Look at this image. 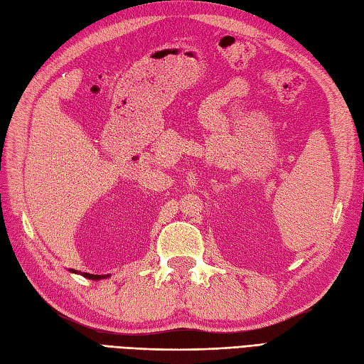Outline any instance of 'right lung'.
Segmentation results:
<instances>
[{"instance_id":"add662e5","label":"right lung","mask_w":364,"mask_h":364,"mask_svg":"<svg viewBox=\"0 0 364 364\" xmlns=\"http://www.w3.org/2000/svg\"><path fill=\"white\" fill-rule=\"evenodd\" d=\"M70 272H73V273H79V272H75V270H70ZM82 277H85V278H87V279H94V281H98V279H103V278H107L109 274H91V273H80Z\"/></svg>"}]
</instances>
